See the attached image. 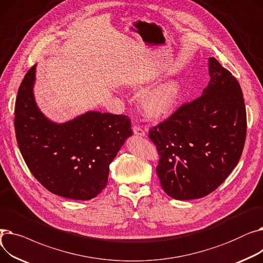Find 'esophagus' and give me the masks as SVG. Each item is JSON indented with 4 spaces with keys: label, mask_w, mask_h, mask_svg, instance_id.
I'll list each match as a JSON object with an SVG mask.
<instances>
[{
    "label": "esophagus",
    "mask_w": 263,
    "mask_h": 263,
    "mask_svg": "<svg viewBox=\"0 0 263 263\" xmlns=\"http://www.w3.org/2000/svg\"><path fill=\"white\" fill-rule=\"evenodd\" d=\"M132 130H133V133H134L136 136H141V137L146 136V132H145L142 128H140L139 126H136V124H133Z\"/></svg>",
    "instance_id": "34e87169"
}]
</instances>
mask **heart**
Returning a JSON list of instances; mask_svg holds the SVG:
<instances>
[{
    "label": "heart",
    "mask_w": 263,
    "mask_h": 263,
    "mask_svg": "<svg viewBox=\"0 0 263 263\" xmlns=\"http://www.w3.org/2000/svg\"><path fill=\"white\" fill-rule=\"evenodd\" d=\"M184 86L182 79L174 78L146 91L140 99L142 113L153 120L167 117L180 103Z\"/></svg>",
    "instance_id": "1"
}]
</instances>
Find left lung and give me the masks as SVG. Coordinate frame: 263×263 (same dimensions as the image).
Instances as JSON below:
<instances>
[{"label": "left lung", "instance_id": "1", "mask_svg": "<svg viewBox=\"0 0 263 263\" xmlns=\"http://www.w3.org/2000/svg\"><path fill=\"white\" fill-rule=\"evenodd\" d=\"M208 67L211 79L199 98L149 130L161 156V186L178 200L201 198L216 190L237 166L245 143L246 109L239 82L214 58Z\"/></svg>", "mask_w": 263, "mask_h": 263}]
</instances>
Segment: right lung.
<instances>
[{"label":"right lung","instance_id":"1","mask_svg":"<svg viewBox=\"0 0 263 263\" xmlns=\"http://www.w3.org/2000/svg\"><path fill=\"white\" fill-rule=\"evenodd\" d=\"M36 65L25 74L15 106V130L21 155L33 176L55 195L89 200L106 186L109 164L128 137L124 115L89 110L58 123L38 107Z\"/></svg>","mask_w":263,"mask_h":263}]
</instances>
